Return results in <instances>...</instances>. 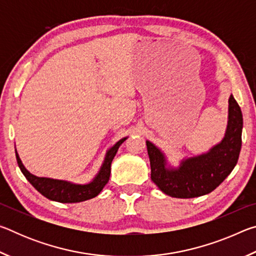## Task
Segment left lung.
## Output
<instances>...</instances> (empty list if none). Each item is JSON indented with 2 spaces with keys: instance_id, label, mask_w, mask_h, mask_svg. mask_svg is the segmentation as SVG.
I'll return each instance as SVG.
<instances>
[{
  "instance_id": "obj_1",
  "label": "left lung",
  "mask_w": 256,
  "mask_h": 256,
  "mask_svg": "<svg viewBox=\"0 0 256 256\" xmlns=\"http://www.w3.org/2000/svg\"><path fill=\"white\" fill-rule=\"evenodd\" d=\"M242 115L232 94L228 99V122L224 136L206 152L185 157L177 166L164 151L146 140L151 180L164 194L177 198L206 196L226 180L235 168L242 148Z\"/></svg>"
}]
</instances>
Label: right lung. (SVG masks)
<instances>
[{"mask_svg": "<svg viewBox=\"0 0 256 256\" xmlns=\"http://www.w3.org/2000/svg\"><path fill=\"white\" fill-rule=\"evenodd\" d=\"M126 138L128 136L120 138V141L116 142L114 146H110V148L106 151L105 158H104V162L100 168H99L98 172L94 175V178L90 180L89 183L86 184H78L70 180L36 176L32 174V172L24 166L18 152H16V157L20 170L22 172L26 178H27L29 180V183L45 198H50L52 201L60 203H78L90 200V198L97 196L98 194L102 192L104 186H105L107 184V182L110 180V164L112 159H114L120 144H122Z\"/></svg>", "mask_w": 256, "mask_h": 256, "instance_id": "right-lung-1", "label": "right lung"}]
</instances>
